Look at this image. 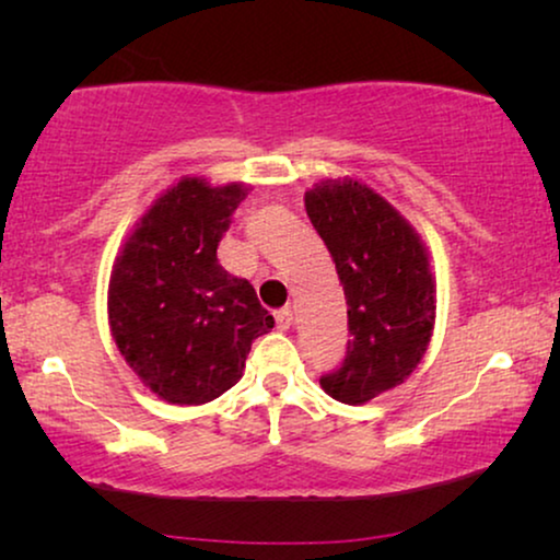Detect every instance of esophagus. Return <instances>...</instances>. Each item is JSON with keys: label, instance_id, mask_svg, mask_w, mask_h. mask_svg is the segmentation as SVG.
I'll use <instances>...</instances> for the list:
<instances>
[{"label": "esophagus", "instance_id": "esophagus-1", "mask_svg": "<svg viewBox=\"0 0 560 560\" xmlns=\"http://www.w3.org/2000/svg\"><path fill=\"white\" fill-rule=\"evenodd\" d=\"M275 320H278L280 331H288V328L293 326V311H290V308H280L278 313H275Z\"/></svg>", "mask_w": 560, "mask_h": 560}]
</instances>
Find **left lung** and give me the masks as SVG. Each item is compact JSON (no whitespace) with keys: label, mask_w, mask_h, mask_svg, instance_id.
I'll return each mask as SVG.
<instances>
[{"label":"left lung","mask_w":560,"mask_h":560,"mask_svg":"<svg viewBox=\"0 0 560 560\" xmlns=\"http://www.w3.org/2000/svg\"><path fill=\"white\" fill-rule=\"evenodd\" d=\"M305 211L331 252L347 295V357L320 387L347 405L402 385L423 359L435 320L428 252L408 221L359 180H320Z\"/></svg>","instance_id":"8db88e82"}]
</instances>
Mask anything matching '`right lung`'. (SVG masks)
<instances>
[{"instance_id":"add662e5","label":"right lung","mask_w":560,"mask_h":560,"mask_svg":"<svg viewBox=\"0 0 560 560\" xmlns=\"http://www.w3.org/2000/svg\"><path fill=\"white\" fill-rule=\"evenodd\" d=\"M247 190L180 178L150 206L114 262L106 301L114 341L144 387L173 405L224 395L240 382L252 341L275 326L255 288L217 257Z\"/></svg>"}]
</instances>
